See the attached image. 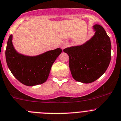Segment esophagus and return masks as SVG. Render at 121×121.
Segmentation results:
<instances>
[{"instance_id":"34e87169","label":"esophagus","mask_w":121,"mask_h":121,"mask_svg":"<svg viewBox=\"0 0 121 121\" xmlns=\"http://www.w3.org/2000/svg\"><path fill=\"white\" fill-rule=\"evenodd\" d=\"M68 45H69V44H68V43L67 41H63L61 43V48L63 49H64L65 48H66L68 46Z\"/></svg>"}]
</instances>
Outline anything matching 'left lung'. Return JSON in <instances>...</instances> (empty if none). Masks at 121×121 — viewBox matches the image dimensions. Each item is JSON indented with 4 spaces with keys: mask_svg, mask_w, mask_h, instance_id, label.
Returning <instances> with one entry per match:
<instances>
[{
    "mask_svg": "<svg viewBox=\"0 0 121 121\" xmlns=\"http://www.w3.org/2000/svg\"><path fill=\"white\" fill-rule=\"evenodd\" d=\"M94 35L83 44L64 49L69 56V67L75 80L95 82L107 70L111 59L109 37L102 26H93Z\"/></svg>",
    "mask_w": 121,
    "mask_h": 121,
    "instance_id": "left-lung-1",
    "label": "left lung"
}]
</instances>
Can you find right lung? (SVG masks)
I'll list each match as a JSON object with an SVG mask.
<instances>
[{"instance_id":"obj_1","label":"right lung","mask_w":121,"mask_h":121,"mask_svg":"<svg viewBox=\"0 0 121 121\" xmlns=\"http://www.w3.org/2000/svg\"><path fill=\"white\" fill-rule=\"evenodd\" d=\"M12 39L13 35H10L7 43L5 56L8 68L15 78L28 86L46 82L52 65L62 52L61 49L58 48L37 56H26L16 51Z\"/></svg>"}]
</instances>
